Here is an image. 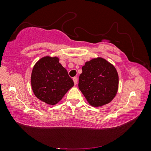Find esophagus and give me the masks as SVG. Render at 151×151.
<instances>
[{
  "mask_svg": "<svg viewBox=\"0 0 151 151\" xmlns=\"http://www.w3.org/2000/svg\"><path fill=\"white\" fill-rule=\"evenodd\" d=\"M73 80L74 84H75V85H76V84H77V83H78V78L77 77H74L73 78Z\"/></svg>",
  "mask_w": 151,
  "mask_h": 151,
  "instance_id": "34e87169",
  "label": "esophagus"
}]
</instances>
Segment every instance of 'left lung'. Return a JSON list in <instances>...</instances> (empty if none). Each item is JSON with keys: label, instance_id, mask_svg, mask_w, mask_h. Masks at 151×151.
<instances>
[{"label": "left lung", "instance_id": "obj_1", "mask_svg": "<svg viewBox=\"0 0 151 151\" xmlns=\"http://www.w3.org/2000/svg\"><path fill=\"white\" fill-rule=\"evenodd\" d=\"M78 88L93 106L108 104L118 88V74L106 60L98 58L86 62L82 67Z\"/></svg>", "mask_w": 151, "mask_h": 151}]
</instances>
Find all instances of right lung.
<instances>
[{
  "mask_svg": "<svg viewBox=\"0 0 151 151\" xmlns=\"http://www.w3.org/2000/svg\"><path fill=\"white\" fill-rule=\"evenodd\" d=\"M31 83L35 96L42 102L54 105L74 85L67 70L56 57L41 58L33 68Z\"/></svg>",
  "mask_w": 151,
  "mask_h": 151,
  "instance_id": "right-lung-1",
  "label": "right lung"
}]
</instances>
